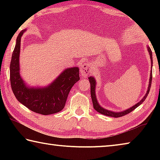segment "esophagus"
<instances>
[{
	"label": "esophagus",
	"mask_w": 160,
	"mask_h": 160,
	"mask_svg": "<svg viewBox=\"0 0 160 160\" xmlns=\"http://www.w3.org/2000/svg\"><path fill=\"white\" fill-rule=\"evenodd\" d=\"M80 71L81 75H82V76L87 77L91 72V68H90V65H88V63H84L82 65H81L80 68Z\"/></svg>",
	"instance_id": "1"
}]
</instances>
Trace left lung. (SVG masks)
Returning <instances> with one entry per match:
<instances>
[{"mask_svg":"<svg viewBox=\"0 0 160 160\" xmlns=\"http://www.w3.org/2000/svg\"><path fill=\"white\" fill-rule=\"evenodd\" d=\"M148 47V51L149 52V54H150V60H151V68H152V51L150 49V48L147 46ZM89 81L90 82V92H91V98H92V104H93V107L94 109H95L97 112H99L102 114H104L105 116H112V117H114V118H118V117H121V116H125L126 114H128L130 112H131L132 111H133L135 109H136L138 107H139L142 103L145 101L146 97L148 95L149 92H150V88H151V83H152V70H151L150 71V80H149V85L148 88V90L147 92H146L145 95L143 97V98L140 100L139 102H138L136 104H135L134 106H132V107L129 108V109H127L126 110H124L123 112H112V111L107 110L104 108H103L101 107L99 104L98 101H97V97H96V93H95V90H96V80L94 79V78L92 76H90L88 78Z\"/></svg>","mask_w":160,"mask_h":160,"instance_id":"8db88e82","label":"left lung"}]
</instances>
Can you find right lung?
Instances as JSON below:
<instances>
[{
  "label": "right lung",
  "instance_id": "add662e5",
  "mask_svg": "<svg viewBox=\"0 0 160 160\" xmlns=\"http://www.w3.org/2000/svg\"><path fill=\"white\" fill-rule=\"evenodd\" d=\"M21 31L16 39L10 66V84L16 99L35 113L48 115L61 112L72 87L80 80L78 67L66 68L49 85L39 88L27 85L20 73Z\"/></svg>",
  "mask_w": 160,
  "mask_h": 160
}]
</instances>
